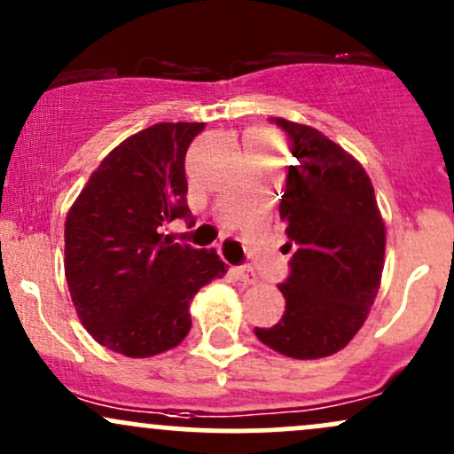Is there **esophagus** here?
<instances>
[{"label":"esophagus","mask_w":454,"mask_h":454,"mask_svg":"<svg viewBox=\"0 0 454 454\" xmlns=\"http://www.w3.org/2000/svg\"><path fill=\"white\" fill-rule=\"evenodd\" d=\"M232 275H234V278H237L239 281H241V284H245V286H254V284H256V281H258L256 270L249 269V267H234V269H232Z\"/></svg>","instance_id":"esophagus-1"}]
</instances>
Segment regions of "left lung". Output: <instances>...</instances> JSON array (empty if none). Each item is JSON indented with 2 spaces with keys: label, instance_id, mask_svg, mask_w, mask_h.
Instances as JSON below:
<instances>
[{
  "label": "left lung",
  "instance_id": "1",
  "mask_svg": "<svg viewBox=\"0 0 454 454\" xmlns=\"http://www.w3.org/2000/svg\"><path fill=\"white\" fill-rule=\"evenodd\" d=\"M288 134V168L279 215L294 247L279 284L286 311L278 325L254 328L264 346L290 358H325L346 348L376 301L387 228L364 168L309 126L270 117Z\"/></svg>",
  "mask_w": 454,
  "mask_h": 454
}]
</instances>
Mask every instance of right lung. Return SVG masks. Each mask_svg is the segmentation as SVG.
<instances>
[{
  "mask_svg": "<svg viewBox=\"0 0 454 454\" xmlns=\"http://www.w3.org/2000/svg\"><path fill=\"white\" fill-rule=\"evenodd\" d=\"M205 123H155L123 140L93 170L66 217V281L90 335L147 358L179 346L190 303L226 275L215 249L173 243L161 226L194 223L185 153Z\"/></svg>",
  "mask_w": 454,
  "mask_h": 454,
  "instance_id": "1",
  "label": "right lung"
}]
</instances>
